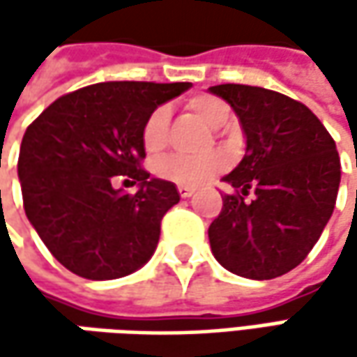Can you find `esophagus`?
<instances>
[{
	"label": "esophagus",
	"instance_id": "esophagus-1",
	"mask_svg": "<svg viewBox=\"0 0 357 357\" xmlns=\"http://www.w3.org/2000/svg\"><path fill=\"white\" fill-rule=\"evenodd\" d=\"M178 195H181L183 199H188V197H192V195H195V188H192V186L181 185L178 186Z\"/></svg>",
	"mask_w": 357,
	"mask_h": 357
}]
</instances>
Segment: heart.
I'll use <instances>...</instances> for the list:
<instances>
[{
    "label": "heart",
    "mask_w": 357,
    "mask_h": 357,
    "mask_svg": "<svg viewBox=\"0 0 357 357\" xmlns=\"http://www.w3.org/2000/svg\"><path fill=\"white\" fill-rule=\"evenodd\" d=\"M188 109L202 119L208 127L218 129L230 117L228 105L214 95H195L188 99ZM171 121V109L167 105H158L146 117L143 125V146L149 153H158L167 143V129ZM225 167V158L220 155H211L204 158H186L181 155H169L155 162V172L160 178L188 186H199L208 183L216 172Z\"/></svg>",
    "instance_id": "b5f03b06"
}]
</instances>
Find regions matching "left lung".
Instances as JSON below:
<instances>
[{
  "instance_id": "1",
  "label": "left lung",
  "mask_w": 357,
  "mask_h": 357,
  "mask_svg": "<svg viewBox=\"0 0 357 357\" xmlns=\"http://www.w3.org/2000/svg\"><path fill=\"white\" fill-rule=\"evenodd\" d=\"M246 137L244 157L222 181V211L208 228L214 258L236 276L272 280L314 248L336 206V143L306 105L250 85H214ZM251 195V200L245 197Z\"/></svg>"
}]
</instances>
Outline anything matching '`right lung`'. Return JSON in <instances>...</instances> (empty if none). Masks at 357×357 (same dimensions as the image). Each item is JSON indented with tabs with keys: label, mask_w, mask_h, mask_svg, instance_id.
<instances>
[{
	"label": "right lung",
	"mask_w": 357,
	"mask_h": 357,
	"mask_svg": "<svg viewBox=\"0 0 357 357\" xmlns=\"http://www.w3.org/2000/svg\"><path fill=\"white\" fill-rule=\"evenodd\" d=\"M186 89L190 83H97L59 97L25 130L23 208L49 252L77 276L123 278L155 254L160 220L181 195L141 169V132L158 105ZM113 176L132 180L137 192L115 189Z\"/></svg>",
	"instance_id": "add662e5"
}]
</instances>
